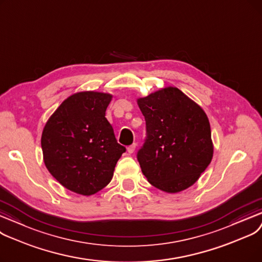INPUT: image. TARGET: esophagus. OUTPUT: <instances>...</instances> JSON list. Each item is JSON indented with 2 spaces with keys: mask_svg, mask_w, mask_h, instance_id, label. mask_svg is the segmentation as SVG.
<instances>
[{
  "mask_svg": "<svg viewBox=\"0 0 262 262\" xmlns=\"http://www.w3.org/2000/svg\"><path fill=\"white\" fill-rule=\"evenodd\" d=\"M135 148H136V144H132L131 146L128 147V152L129 154H133L135 151Z\"/></svg>",
  "mask_w": 262,
  "mask_h": 262,
  "instance_id": "obj_1",
  "label": "esophagus"
}]
</instances>
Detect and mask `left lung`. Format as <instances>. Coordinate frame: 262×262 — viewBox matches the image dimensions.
Listing matches in <instances>:
<instances>
[{"mask_svg":"<svg viewBox=\"0 0 262 262\" xmlns=\"http://www.w3.org/2000/svg\"><path fill=\"white\" fill-rule=\"evenodd\" d=\"M138 104L147 131L138 160L148 182L166 193L190 188L213 157L205 111L171 86L139 98Z\"/></svg>","mask_w":262,"mask_h":262,"instance_id":"obj_1","label":"left lung"}]
</instances>
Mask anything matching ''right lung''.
I'll list each match as a JSON object with an SVG mask.
<instances>
[{
	"label": "right lung",
	"mask_w": 262,
	"mask_h": 262,
	"mask_svg": "<svg viewBox=\"0 0 262 262\" xmlns=\"http://www.w3.org/2000/svg\"><path fill=\"white\" fill-rule=\"evenodd\" d=\"M112 98L111 94L92 91L73 94L61 102L43 128L45 165L71 192L90 196L102 190L126 151L105 118Z\"/></svg>",
	"instance_id": "obj_1"
}]
</instances>
